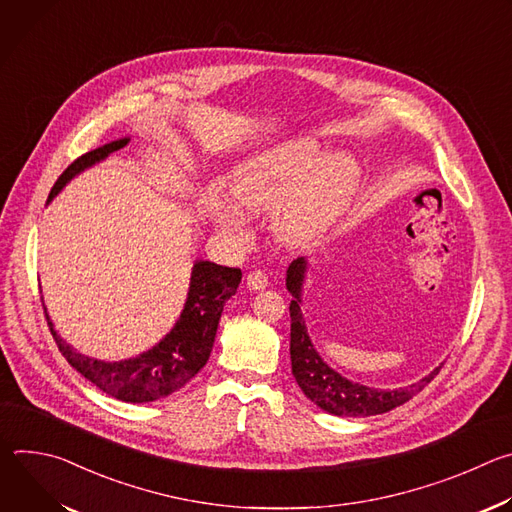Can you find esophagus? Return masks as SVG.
Wrapping results in <instances>:
<instances>
[{
  "label": "esophagus",
  "instance_id": "obj_1",
  "mask_svg": "<svg viewBox=\"0 0 512 512\" xmlns=\"http://www.w3.org/2000/svg\"><path fill=\"white\" fill-rule=\"evenodd\" d=\"M269 285V275L261 269H255L247 275V287L253 289V291H259V289H265Z\"/></svg>",
  "mask_w": 512,
  "mask_h": 512
}]
</instances>
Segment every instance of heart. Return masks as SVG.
<instances>
[{
	"mask_svg": "<svg viewBox=\"0 0 512 512\" xmlns=\"http://www.w3.org/2000/svg\"><path fill=\"white\" fill-rule=\"evenodd\" d=\"M358 168L346 154H328L318 160V145L294 141L275 148L235 172L231 194L235 202L259 212L275 208V227L289 239L300 241L322 229L344 208L354 192ZM221 225L239 231L241 221L231 210L221 214Z\"/></svg>",
	"mask_w": 512,
	"mask_h": 512,
	"instance_id": "b5f03b06",
	"label": "heart"
}]
</instances>
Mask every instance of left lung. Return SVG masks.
<instances>
[{
    "label": "left lung",
    "mask_w": 512,
    "mask_h": 512,
    "mask_svg": "<svg viewBox=\"0 0 512 512\" xmlns=\"http://www.w3.org/2000/svg\"><path fill=\"white\" fill-rule=\"evenodd\" d=\"M304 271H306V259L300 257L287 269L285 285L289 294L294 296L289 304V316H291V340H289V354H291V373H294L300 389L304 395L314 401L320 409L340 415V417H367V415H379L387 413L405 401H409L415 393H419L431 379L440 373L442 367H437L433 373H429L419 383H413L405 389H393V391H381L371 389L358 383H352L338 375L334 369L320 358L316 352L306 324L300 310L302 304V283H304Z\"/></svg>",
    "instance_id": "8db88e82"
}]
</instances>
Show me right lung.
I'll list each match as a JSON object with an SVG mask.
<instances>
[{
	"instance_id": "1",
	"label": "right lung",
	"mask_w": 512,
	"mask_h": 512,
	"mask_svg": "<svg viewBox=\"0 0 512 512\" xmlns=\"http://www.w3.org/2000/svg\"><path fill=\"white\" fill-rule=\"evenodd\" d=\"M127 141L129 139L125 137L105 143L101 148L77 158L58 176L48 194V200H52L72 176H77L95 162H101L109 154L121 150ZM241 277L243 273L237 267L196 261L192 267L186 306L172 332L152 350L121 362L89 358L75 348H70L56 334L46 308L44 316L58 350L87 381L97 385L103 393L125 403L156 401L182 389L204 367L214 344L218 320H221L227 300L237 294Z\"/></svg>"
}]
</instances>
